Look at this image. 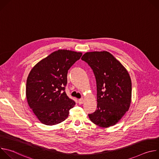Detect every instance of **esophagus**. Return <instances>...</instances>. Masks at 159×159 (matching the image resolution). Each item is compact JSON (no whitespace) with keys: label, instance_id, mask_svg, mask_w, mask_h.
<instances>
[{"label":"esophagus","instance_id":"esophagus-1","mask_svg":"<svg viewBox=\"0 0 159 159\" xmlns=\"http://www.w3.org/2000/svg\"><path fill=\"white\" fill-rule=\"evenodd\" d=\"M84 102V99H79V104H82Z\"/></svg>","mask_w":159,"mask_h":159}]
</instances>
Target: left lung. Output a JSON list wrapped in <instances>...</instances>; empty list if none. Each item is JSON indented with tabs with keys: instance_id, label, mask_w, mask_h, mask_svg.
<instances>
[{
	"instance_id": "obj_1",
	"label": "left lung",
	"mask_w": 159,
	"mask_h": 159,
	"mask_svg": "<svg viewBox=\"0 0 159 159\" xmlns=\"http://www.w3.org/2000/svg\"><path fill=\"white\" fill-rule=\"evenodd\" d=\"M81 59L91 67L97 84L96 111L89 115L93 123L107 128L116 125L131 102V80L125 66L109 52H87Z\"/></svg>"
}]
</instances>
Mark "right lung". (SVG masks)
<instances>
[{
    "label": "right lung",
    "mask_w": 159,
    "mask_h": 159,
    "mask_svg": "<svg viewBox=\"0 0 159 159\" xmlns=\"http://www.w3.org/2000/svg\"><path fill=\"white\" fill-rule=\"evenodd\" d=\"M82 53L58 50L36 63L26 81V95L34 114L46 125L65 121L75 102L65 92L67 73Z\"/></svg>",
    "instance_id": "add662e5"
}]
</instances>
